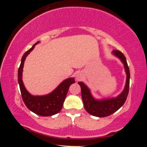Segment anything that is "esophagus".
<instances>
[{
    "instance_id": "obj_1",
    "label": "esophagus",
    "mask_w": 147,
    "mask_h": 147,
    "mask_svg": "<svg viewBox=\"0 0 147 147\" xmlns=\"http://www.w3.org/2000/svg\"><path fill=\"white\" fill-rule=\"evenodd\" d=\"M75 78H76V79H77V81L80 80V79L82 78V74H81V73H79V72H78V73L76 74Z\"/></svg>"
}]
</instances>
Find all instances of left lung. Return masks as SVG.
<instances>
[{
  "label": "left lung",
  "mask_w": 147,
  "mask_h": 147,
  "mask_svg": "<svg viewBox=\"0 0 147 147\" xmlns=\"http://www.w3.org/2000/svg\"><path fill=\"white\" fill-rule=\"evenodd\" d=\"M113 54L119 58L124 64V69L126 73V81L124 90L115 98L103 99L98 100L92 97L90 89L83 82H78L81 86L82 97L86 111L92 115L99 117H104L111 115L118 109H120L126 102L129 90L130 72L129 68L126 62V57L122 52L119 50H113Z\"/></svg>",
  "instance_id": "8db88e82"
}]
</instances>
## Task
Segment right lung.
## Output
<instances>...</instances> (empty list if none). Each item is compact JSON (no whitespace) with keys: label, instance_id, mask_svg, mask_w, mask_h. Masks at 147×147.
Listing matches in <instances>:
<instances>
[{"label":"right lung","instance_id":"right-lung-1","mask_svg":"<svg viewBox=\"0 0 147 147\" xmlns=\"http://www.w3.org/2000/svg\"><path fill=\"white\" fill-rule=\"evenodd\" d=\"M38 43L39 41L36 42L30 50L25 52L22 57L21 65L18 70V82L19 84L22 98L27 108L36 115L43 117H48L58 113L61 110L69 87L71 84L75 83V81L73 77L65 79L52 92L46 95L34 96L29 93V92L25 88L22 80L23 65L26 57Z\"/></svg>","mask_w":147,"mask_h":147}]
</instances>
